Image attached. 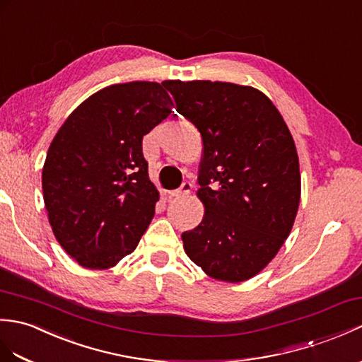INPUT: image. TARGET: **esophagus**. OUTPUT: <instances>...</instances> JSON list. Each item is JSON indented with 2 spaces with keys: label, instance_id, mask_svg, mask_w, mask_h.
<instances>
[{
  "label": "esophagus",
  "instance_id": "obj_1",
  "mask_svg": "<svg viewBox=\"0 0 362 362\" xmlns=\"http://www.w3.org/2000/svg\"><path fill=\"white\" fill-rule=\"evenodd\" d=\"M191 189H192V183L185 182L179 189H175L174 192H171V196H173V197H185V196L189 194Z\"/></svg>",
  "mask_w": 362,
  "mask_h": 362
}]
</instances>
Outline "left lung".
Wrapping results in <instances>:
<instances>
[{"label": "left lung", "mask_w": 362, "mask_h": 362, "mask_svg": "<svg viewBox=\"0 0 362 362\" xmlns=\"http://www.w3.org/2000/svg\"><path fill=\"white\" fill-rule=\"evenodd\" d=\"M199 129L202 222L182 234L185 253L213 279L243 282L290 236L300 200L295 140L262 90L226 81H165Z\"/></svg>", "instance_id": "8db88e82"}]
</instances>
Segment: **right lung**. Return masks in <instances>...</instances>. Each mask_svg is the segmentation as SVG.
<instances>
[{
	"mask_svg": "<svg viewBox=\"0 0 362 362\" xmlns=\"http://www.w3.org/2000/svg\"><path fill=\"white\" fill-rule=\"evenodd\" d=\"M173 106L163 83L111 85L75 107L55 134L43 199L55 239L78 265L107 270L139 245L160 199L141 140Z\"/></svg>",
	"mask_w": 362,
	"mask_h": 362,
	"instance_id": "add662e5",
	"label": "right lung"
}]
</instances>
